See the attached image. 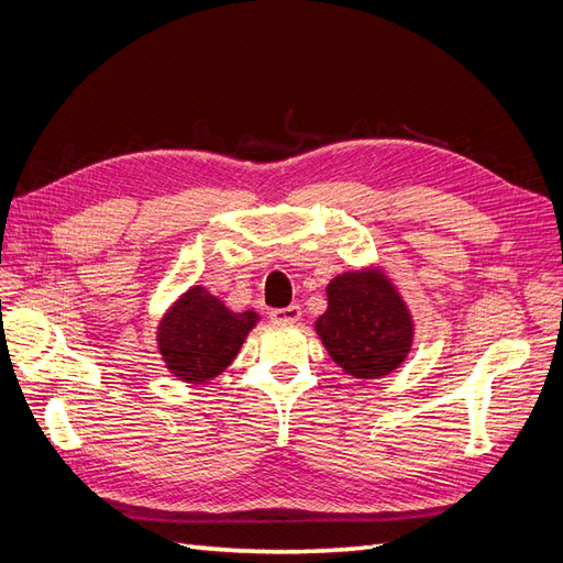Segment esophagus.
I'll return each mask as SVG.
<instances>
[{"label":"esophagus","mask_w":563,"mask_h":563,"mask_svg":"<svg viewBox=\"0 0 563 563\" xmlns=\"http://www.w3.org/2000/svg\"><path fill=\"white\" fill-rule=\"evenodd\" d=\"M269 319L279 321V323H296V321H300V305H288V308L272 310Z\"/></svg>","instance_id":"esophagus-1"}]
</instances>
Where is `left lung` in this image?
<instances>
[{
	"label": "left lung",
	"instance_id": "obj_1",
	"mask_svg": "<svg viewBox=\"0 0 563 563\" xmlns=\"http://www.w3.org/2000/svg\"><path fill=\"white\" fill-rule=\"evenodd\" d=\"M327 298L314 331L340 368L376 380L404 364L413 345V319L383 269L343 272L329 282Z\"/></svg>",
	"mask_w": 563,
	"mask_h": 563
}]
</instances>
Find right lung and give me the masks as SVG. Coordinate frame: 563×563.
Listing matches in <instances>:
<instances>
[{"label":"right lung","mask_w":563,"mask_h":563,"mask_svg":"<svg viewBox=\"0 0 563 563\" xmlns=\"http://www.w3.org/2000/svg\"><path fill=\"white\" fill-rule=\"evenodd\" d=\"M255 321V312H232L207 288L192 286L162 317L157 347L178 380L201 385L232 364Z\"/></svg>","instance_id":"add662e5"}]
</instances>
